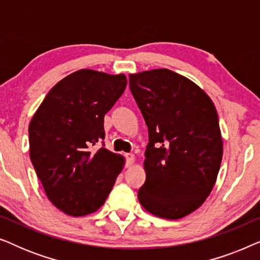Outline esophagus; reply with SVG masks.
I'll list each match as a JSON object with an SVG mask.
<instances>
[{
	"label": "esophagus",
	"mask_w": 260,
	"mask_h": 260,
	"mask_svg": "<svg viewBox=\"0 0 260 260\" xmlns=\"http://www.w3.org/2000/svg\"><path fill=\"white\" fill-rule=\"evenodd\" d=\"M125 158H126V167H131L133 166V163L135 161V156L134 154H126L125 155Z\"/></svg>",
	"instance_id": "34e87169"
}]
</instances>
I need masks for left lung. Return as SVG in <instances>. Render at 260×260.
<instances>
[{
	"instance_id": "1",
	"label": "left lung",
	"mask_w": 260,
	"mask_h": 260,
	"mask_svg": "<svg viewBox=\"0 0 260 260\" xmlns=\"http://www.w3.org/2000/svg\"><path fill=\"white\" fill-rule=\"evenodd\" d=\"M129 86L149 133L138 200L159 218H183L204 204L221 165L215 106L193 81L167 69L131 74Z\"/></svg>"
}]
</instances>
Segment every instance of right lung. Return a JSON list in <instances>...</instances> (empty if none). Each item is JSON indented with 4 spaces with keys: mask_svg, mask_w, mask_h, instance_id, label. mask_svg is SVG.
I'll return each mask as SVG.
<instances>
[{
    "mask_svg": "<svg viewBox=\"0 0 260 260\" xmlns=\"http://www.w3.org/2000/svg\"><path fill=\"white\" fill-rule=\"evenodd\" d=\"M126 87L124 74L77 71L60 80L29 124V155L49 201L69 215L97 211L124 158L104 148V116ZM98 141L103 147L93 149Z\"/></svg>",
    "mask_w": 260,
    "mask_h": 260,
    "instance_id": "right-lung-1",
    "label": "right lung"
}]
</instances>
